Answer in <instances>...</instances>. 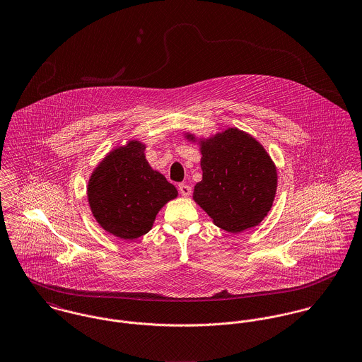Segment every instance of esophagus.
<instances>
[{"mask_svg": "<svg viewBox=\"0 0 362 362\" xmlns=\"http://www.w3.org/2000/svg\"><path fill=\"white\" fill-rule=\"evenodd\" d=\"M179 192H180V194L183 197H189L192 194V187L189 185H186V183H180L179 185Z\"/></svg>", "mask_w": 362, "mask_h": 362, "instance_id": "1", "label": "esophagus"}]
</instances>
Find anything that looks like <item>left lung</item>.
Wrapping results in <instances>:
<instances>
[{
  "label": "left lung",
  "instance_id": "1",
  "mask_svg": "<svg viewBox=\"0 0 362 362\" xmlns=\"http://www.w3.org/2000/svg\"><path fill=\"white\" fill-rule=\"evenodd\" d=\"M185 137L199 141L202 156L193 200L226 232L257 226L271 211L278 187L276 166L264 146L238 127L206 139Z\"/></svg>",
  "mask_w": 362,
  "mask_h": 362
}]
</instances>
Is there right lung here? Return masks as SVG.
<instances>
[{
	"label": "right lung",
	"instance_id": "1",
	"mask_svg": "<svg viewBox=\"0 0 362 362\" xmlns=\"http://www.w3.org/2000/svg\"><path fill=\"white\" fill-rule=\"evenodd\" d=\"M146 144L129 140L100 162L87 183L93 216L110 235L133 240L148 233L168 201L177 197L176 187L146 160Z\"/></svg>",
	"mask_w": 362,
	"mask_h": 362
}]
</instances>
